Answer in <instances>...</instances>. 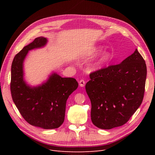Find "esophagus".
<instances>
[{
  "label": "esophagus",
  "instance_id": "obj_1",
  "mask_svg": "<svg viewBox=\"0 0 155 155\" xmlns=\"http://www.w3.org/2000/svg\"><path fill=\"white\" fill-rule=\"evenodd\" d=\"M79 86L81 87H84V86L85 85V81H84L83 79H81V80L79 81Z\"/></svg>",
  "mask_w": 155,
  "mask_h": 155
}]
</instances>
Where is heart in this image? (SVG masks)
I'll return each mask as SVG.
<instances>
[{
	"instance_id": "heart-1",
	"label": "heart",
	"mask_w": 155,
	"mask_h": 155,
	"mask_svg": "<svg viewBox=\"0 0 155 155\" xmlns=\"http://www.w3.org/2000/svg\"><path fill=\"white\" fill-rule=\"evenodd\" d=\"M103 49H104V47H103L101 45L97 46L96 47L91 49L89 51H88L87 53H86L85 54V57L87 58H91L94 57V56H96V55L99 54L103 50ZM111 58H112V55L109 51H105L100 56L99 58L92 63V66L94 68L101 67L103 65L109 63L111 59Z\"/></svg>"
}]
</instances>
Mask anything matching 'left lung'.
Listing matches in <instances>:
<instances>
[{"label": "left lung", "mask_w": 155, "mask_h": 155, "mask_svg": "<svg viewBox=\"0 0 155 155\" xmlns=\"http://www.w3.org/2000/svg\"><path fill=\"white\" fill-rule=\"evenodd\" d=\"M146 76V64L137 49L121 63L91 73L85 89L93 124L111 129L127 122L143 101Z\"/></svg>", "instance_id": "obj_1"}]
</instances>
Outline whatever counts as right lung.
<instances>
[{"mask_svg": "<svg viewBox=\"0 0 155 155\" xmlns=\"http://www.w3.org/2000/svg\"><path fill=\"white\" fill-rule=\"evenodd\" d=\"M47 43L46 37H37L15 56L12 64L10 89L14 104L28 123L44 129H53L64 122L67 99L77 89L78 83L74 78H62L54 72L37 86L26 83L24 61L28 53L43 48Z\"/></svg>", "mask_w": 155, "mask_h": 155, "instance_id": "add662e5", "label": "right lung"}]
</instances>
